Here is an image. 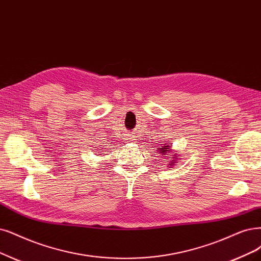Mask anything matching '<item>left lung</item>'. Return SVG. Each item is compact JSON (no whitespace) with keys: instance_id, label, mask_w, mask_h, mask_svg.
<instances>
[{"instance_id":"1","label":"left lung","mask_w":261,"mask_h":261,"mask_svg":"<svg viewBox=\"0 0 261 261\" xmlns=\"http://www.w3.org/2000/svg\"><path fill=\"white\" fill-rule=\"evenodd\" d=\"M159 152H162V155H163V157H168V158H171V159H174V160H172V161H170V166L171 167H173V165H174L175 163V157H177V155H172V156H175V157H170L171 156V147L170 146H162V148H159V150H158ZM167 154V156H165L164 155Z\"/></svg>"}]
</instances>
